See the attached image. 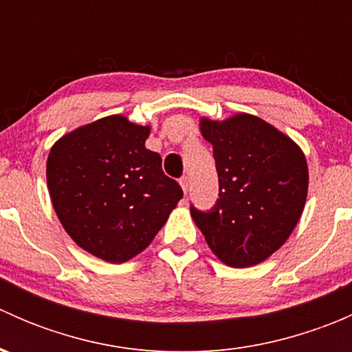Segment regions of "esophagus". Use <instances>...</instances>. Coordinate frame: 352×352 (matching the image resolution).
<instances>
[{"mask_svg":"<svg viewBox=\"0 0 352 352\" xmlns=\"http://www.w3.org/2000/svg\"><path fill=\"white\" fill-rule=\"evenodd\" d=\"M180 187H182L184 194L189 192V187H190V184H189V177H182V179H180Z\"/></svg>","mask_w":352,"mask_h":352,"instance_id":"34e87169","label":"esophagus"}]
</instances>
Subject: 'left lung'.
Returning <instances> with one entry per match:
<instances>
[{"instance_id": "8db88e82", "label": "left lung", "mask_w": 352, "mask_h": 352, "mask_svg": "<svg viewBox=\"0 0 352 352\" xmlns=\"http://www.w3.org/2000/svg\"><path fill=\"white\" fill-rule=\"evenodd\" d=\"M199 126L212 144L219 199L208 212L190 206L194 223L223 264H261L300 221L308 194L307 158L289 136L252 113L201 117Z\"/></svg>"}]
</instances>
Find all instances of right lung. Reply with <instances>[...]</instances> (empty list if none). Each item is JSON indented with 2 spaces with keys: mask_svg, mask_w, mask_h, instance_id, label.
<instances>
[{
  "mask_svg": "<svg viewBox=\"0 0 352 352\" xmlns=\"http://www.w3.org/2000/svg\"><path fill=\"white\" fill-rule=\"evenodd\" d=\"M150 131L116 113L76 127L49 151L47 189L63 228L110 264L143 252L184 196L162 156L144 146Z\"/></svg>",
  "mask_w": 352,
  "mask_h": 352,
  "instance_id": "1",
  "label": "right lung"
}]
</instances>
